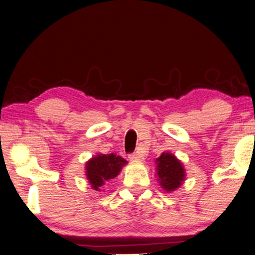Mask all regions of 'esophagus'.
<instances>
[{
  "label": "esophagus",
  "mask_w": 255,
  "mask_h": 255,
  "mask_svg": "<svg viewBox=\"0 0 255 255\" xmlns=\"http://www.w3.org/2000/svg\"><path fill=\"white\" fill-rule=\"evenodd\" d=\"M129 159L132 160V162H141V160H143V155L139 152L131 153V155H129Z\"/></svg>",
  "instance_id": "obj_1"
}]
</instances>
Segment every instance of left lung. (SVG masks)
Listing matches in <instances>:
<instances>
[{
	"instance_id": "obj_1",
	"label": "left lung",
	"mask_w": 255,
	"mask_h": 255,
	"mask_svg": "<svg viewBox=\"0 0 255 255\" xmlns=\"http://www.w3.org/2000/svg\"><path fill=\"white\" fill-rule=\"evenodd\" d=\"M156 177L160 187L168 193L175 191L184 184L186 171L180 160L171 152H163L156 158Z\"/></svg>"
}]
</instances>
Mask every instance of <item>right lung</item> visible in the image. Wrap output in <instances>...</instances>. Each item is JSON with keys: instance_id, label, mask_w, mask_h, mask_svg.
<instances>
[{"instance_id": "1", "label": "right lung", "mask_w": 255, "mask_h": 255, "mask_svg": "<svg viewBox=\"0 0 255 255\" xmlns=\"http://www.w3.org/2000/svg\"><path fill=\"white\" fill-rule=\"evenodd\" d=\"M127 163L126 159L116 153L93 156L85 164V175L89 184L95 191L100 192L105 182L116 178Z\"/></svg>"}]
</instances>
